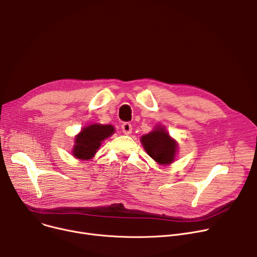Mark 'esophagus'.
<instances>
[{
	"label": "esophagus",
	"instance_id": "obj_1",
	"mask_svg": "<svg viewBox=\"0 0 257 257\" xmlns=\"http://www.w3.org/2000/svg\"><path fill=\"white\" fill-rule=\"evenodd\" d=\"M122 130H123V133L126 134V135H129L131 132H132V126L130 123H124L122 125Z\"/></svg>",
	"mask_w": 257,
	"mask_h": 257
}]
</instances>
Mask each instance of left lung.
I'll return each mask as SVG.
<instances>
[{
  "instance_id": "1",
  "label": "left lung",
  "mask_w": 257,
  "mask_h": 257,
  "mask_svg": "<svg viewBox=\"0 0 257 257\" xmlns=\"http://www.w3.org/2000/svg\"><path fill=\"white\" fill-rule=\"evenodd\" d=\"M141 142L149 156L157 163L166 165L174 162L178 144L170 138L164 127L157 126L155 130L143 135Z\"/></svg>"
}]
</instances>
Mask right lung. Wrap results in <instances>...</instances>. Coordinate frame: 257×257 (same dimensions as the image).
<instances>
[{
  "label": "right lung",
  "instance_id": "1",
  "mask_svg": "<svg viewBox=\"0 0 257 257\" xmlns=\"http://www.w3.org/2000/svg\"><path fill=\"white\" fill-rule=\"evenodd\" d=\"M114 132L111 125L93 124L81 129L75 136V145L72 150L73 156L77 159H92L99 150L101 143L108 139Z\"/></svg>",
  "mask_w": 257,
  "mask_h": 257
}]
</instances>
